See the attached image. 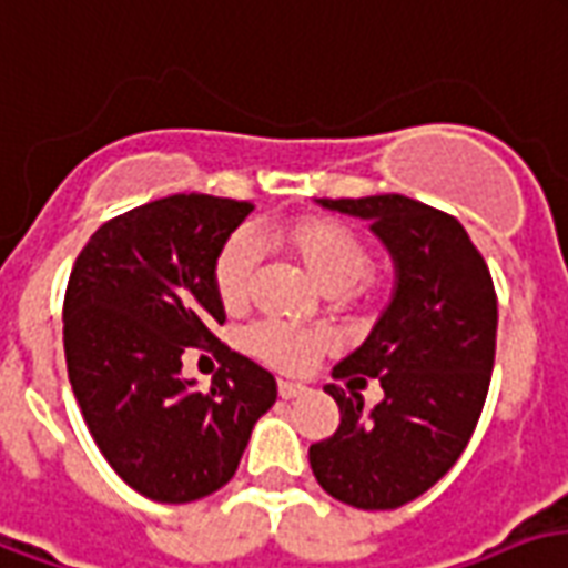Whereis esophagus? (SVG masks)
<instances>
[{
  "label": "esophagus",
  "instance_id": "obj_1",
  "mask_svg": "<svg viewBox=\"0 0 568 568\" xmlns=\"http://www.w3.org/2000/svg\"><path fill=\"white\" fill-rule=\"evenodd\" d=\"M308 392V386H302V383H293V381H278V395L281 398H300V395H305Z\"/></svg>",
  "mask_w": 568,
  "mask_h": 568
}]
</instances>
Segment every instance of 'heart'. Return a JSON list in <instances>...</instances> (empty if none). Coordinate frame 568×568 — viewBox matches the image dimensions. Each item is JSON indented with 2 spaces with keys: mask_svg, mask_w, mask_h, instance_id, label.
<instances>
[{
  "mask_svg": "<svg viewBox=\"0 0 568 568\" xmlns=\"http://www.w3.org/2000/svg\"><path fill=\"white\" fill-rule=\"evenodd\" d=\"M268 236L300 260L323 290L329 293H338V290L371 293L374 290V278L365 275L371 266L368 245L347 224L326 219V215H300V219L281 221ZM257 263V242L245 230L233 233L221 245L215 266H212V284L224 308L242 311L248 305ZM326 347H329V338L323 332L302 329L284 320H263L245 332V349L251 356L281 371H305Z\"/></svg>",
  "mask_w": 568,
  "mask_h": 568,
  "instance_id": "1",
  "label": "heart"
}]
</instances>
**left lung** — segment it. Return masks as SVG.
Masks as SVG:
<instances>
[{"label":"left lung","instance_id":"1","mask_svg":"<svg viewBox=\"0 0 568 568\" xmlns=\"http://www.w3.org/2000/svg\"><path fill=\"white\" fill-rule=\"evenodd\" d=\"M371 221L395 263L392 302L329 383L338 430L308 449L320 488L356 509H398L462 458L485 407L497 347L491 272L462 221L404 194L320 200ZM368 376L384 400L371 412L355 392Z\"/></svg>","mask_w":568,"mask_h":568}]
</instances>
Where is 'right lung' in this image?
Segmentation results:
<instances>
[{
    "mask_svg": "<svg viewBox=\"0 0 568 568\" xmlns=\"http://www.w3.org/2000/svg\"><path fill=\"white\" fill-rule=\"evenodd\" d=\"M251 203L173 194L106 221L74 260L62 308L68 381L92 440L134 491L191 503L224 488L275 377L212 335V266ZM187 346L220 353L206 393L181 377Z\"/></svg>",
    "mask_w": 568,
    "mask_h": 568,
    "instance_id": "1",
    "label": "right lung"
}]
</instances>
